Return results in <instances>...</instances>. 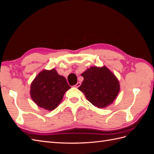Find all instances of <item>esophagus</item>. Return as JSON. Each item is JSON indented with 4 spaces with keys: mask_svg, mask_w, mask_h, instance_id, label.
Here are the masks:
<instances>
[{
    "mask_svg": "<svg viewBox=\"0 0 154 154\" xmlns=\"http://www.w3.org/2000/svg\"><path fill=\"white\" fill-rule=\"evenodd\" d=\"M80 85H81V83H80V82H78V83H76V84L75 85H74V87L78 88V87H79L80 86Z\"/></svg>",
    "mask_w": 154,
    "mask_h": 154,
    "instance_id": "obj_1",
    "label": "esophagus"
}]
</instances>
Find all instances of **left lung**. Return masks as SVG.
Listing matches in <instances>:
<instances>
[{"mask_svg":"<svg viewBox=\"0 0 154 154\" xmlns=\"http://www.w3.org/2000/svg\"><path fill=\"white\" fill-rule=\"evenodd\" d=\"M83 80L78 89L97 108L112 103L119 92L118 79L106 67H91L82 74Z\"/></svg>","mask_w":154,"mask_h":154,"instance_id":"8db88e82","label":"left lung"}]
</instances>
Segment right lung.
<instances>
[{
  "mask_svg": "<svg viewBox=\"0 0 154 154\" xmlns=\"http://www.w3.org/2000/svg\"><path fill=\"white\" fill-rule=\"evenodd\" d=\"M71 88L65 77L55 69L44 70L31 85V96L36 105L49 110H53L62 101L63 95Z\"/></svg>",
  "mask_w": 154,
  "mask_h": 154,
  "instance_id": "1",
  "label": "right lung"
}]
</instances>
